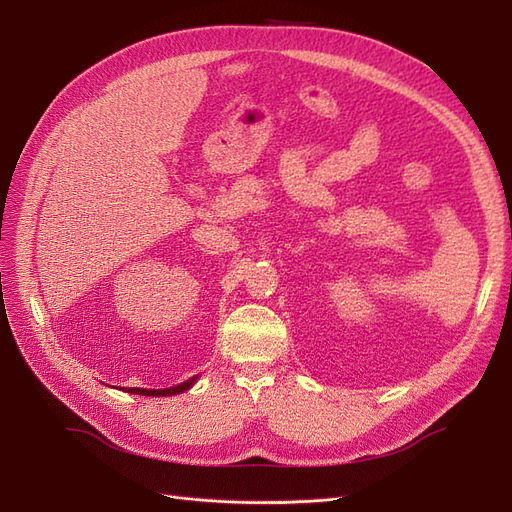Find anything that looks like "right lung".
<instances>
[{
    "instance_id": "1",
    "label": "right lung",
    "mask_w": 512,
    "mask_h": 512,
    "mask_svg": "<svg viewBox=\"0 0 512 512\" xmlns=\"http://www.w3.org/2000/svg\"><path fill=\"white\" fill-rule=\"evenodd\" d=\"M194 382H196V376H194V378H190V380L181 382V384H177V386H170V389H126V391H128V393H134V395L170 397V395H179V393H183V391H188Z\"/></svg>"
}]
</instances>
